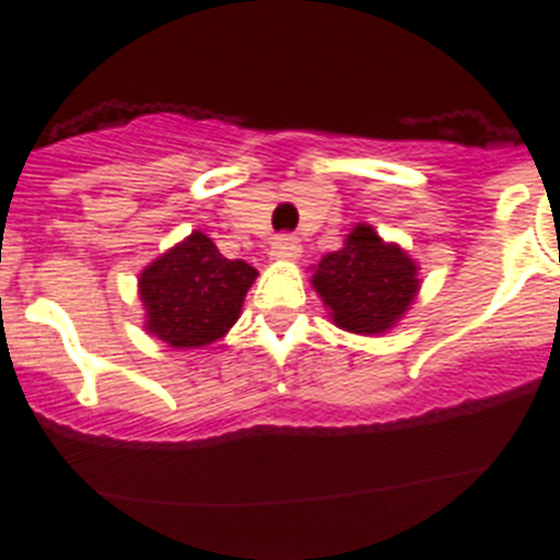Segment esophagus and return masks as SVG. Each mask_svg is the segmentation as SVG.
I'll return each instance as SVG.
<instances>
[{
    "label": "esophagus",
    "mask_w": 560,
    "mask_h": 560,
    "mask_svg": "<svg viewBox=\"0 0 560 560\" xmlns=\"http://www.w3.org/2000/svg\"><path fill=\"white\" fill-rule=\"evenodd\" d=\"M300 252H303V246H300L296 235H277L271 241V257H277V260H296Z\"/></svg>",
    "instance_id": "34e87169"
}]
</instances>
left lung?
Here are the masks:
<instances>
[{"label": "left lung", "mask_w": 560, "mask_h": 560, "mask_svg": "<svg viewBox=\"0 0 560 560\" xmlns=\"http://www.w3.org/2000/svg\"><path fill=\"white\" fill-rule=\"evenodd\" d=\"M311 283L339 328L384 334L412 305L420 280L407 252L384 244L373 226L359 224L341 249L319 260Z\"/></svg>", "instance_id": "1"}]
</instances>
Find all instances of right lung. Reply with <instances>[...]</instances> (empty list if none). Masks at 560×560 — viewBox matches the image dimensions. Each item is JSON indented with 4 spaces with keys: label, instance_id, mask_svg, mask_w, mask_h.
<instances>
[{
    "label": "right lung",
    "instance_id": "add662e5",
    "mask_svg": "<svg viewBox=\"0 0 560 560\" xmlns=\"http://www.w3.org/2000/svg\"><path fill=\"white\" fill-rule=\"evenodd\" d=\"M255 277V266L230 260L205 232H192L140 275L148 330L171 348L221 339L235 325Z\"/></svg>",
    "mask_w": 560,
    "mask_h": 560
}]
</instances>
